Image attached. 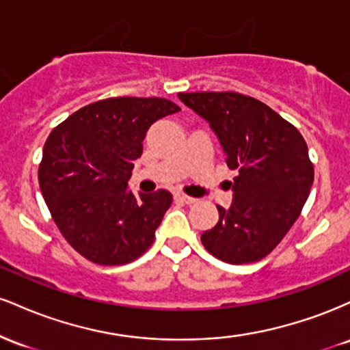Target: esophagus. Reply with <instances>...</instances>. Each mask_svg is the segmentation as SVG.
<instances>
[{"instance_id":"esophagus-1","label":"esophagus","mask_w":350,"mask_h":350,"mask_svg":"<svg viewBox=\"0 0 350 350\" xmlns=\"http://www.w3.org/2000/svg\"><path fill=\"white\" fill-rule=\"evenodd\" d=\"M174 199L178 200V202H184V204H192V202H196L194 198H191V196L184 194V192H180V191L174 192Z\"/></svg>"}]
</instances>
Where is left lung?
Listing matches in <instances>:
<instances>
[{
	"mask_svg": "<svg viewBox=\"0 0 350 350\" xmlns=\"http://www.w3.org/2000/svg\"><path fill=\"white\" fill-rule=\"evenodd\" d=\"M184 105L211 123L237 171L230 208L200 235L206 250L226 263L265 258L296 222L306 202L314 166L295 124L260 100L237 92L179 94Z\"/></svg>",
	"mask_w": 350,
	"mask_h": 350,
	"instance_id": "1",
	"label": "left lung"
}]
</instances>
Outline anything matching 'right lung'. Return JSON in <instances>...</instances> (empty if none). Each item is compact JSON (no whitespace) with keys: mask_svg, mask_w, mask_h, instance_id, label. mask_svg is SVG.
<instances>
[{"mask_svg":"<svg viewBox=\"0 0 350 350\" xmlns=\"http://www.w3.org/2000/svg\"><path fill=\"white\" fill-rule=\"evenodd\" d=\"M180 108L166 98L111 97L82 107L51 131L39 186L55 226L88 262L124 265L142 256L172 202L166 189H126L152 123Z\"/></svg>","mask_w":350,"mask_h":350,"instance_id":"obj_1","label":"right lung"}]
</instances>
